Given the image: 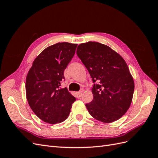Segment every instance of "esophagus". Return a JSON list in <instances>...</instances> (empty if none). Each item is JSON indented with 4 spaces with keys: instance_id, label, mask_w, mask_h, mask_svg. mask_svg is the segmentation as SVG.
<instances>
[{
    "instance_id": "34e87169",
    "label": "esophagus",
    "mask_w": 158,
    "mask_h": 158,
    "mask_svg": "<svg viewBox=\"0 0 158 158\" xmlns=\"http://www.w3.org/2000/svg\"><path fill=\"white\" fill-rule=\"evenodd\" d=\"M76 96H77V98H80L82 95V92H76Z\"/></svg>"
}]
</instances>
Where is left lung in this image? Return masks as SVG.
<instances>
[{"label": "left lung", "mask_w": 158, "mask_h": 158, "mask_svg": "<svg viewBox=\"0 0 158 158\" xmlns=\"http://www.w3.org/2000/svg\"><path fill=\"white\" fill-rule=\"evenodd\" d=\"M76 54L94 83L93 100L85 104L89 113L103 123L118 120L130 107L135 89L126 62L109 47L98 42L79 45Z\"/></svg>", "instance_id": "obj_1"}]
</instances>
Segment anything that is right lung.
<instances>
[{"mask_svg": "<svg viewBox=\"0 0 158 158\" xmlns=\"http://www.w3.org/2000/svg\"><path fill=\"white\" fill-rule=\"evenodd\" d=\"M77 45L63 42L47 47L28 72L26 82L28 103L33 113L45 123L56 124L66 120L76 101L67 88L61 89L60 85Z\"/></svg>", "mask_w": 158, "mask_h": 158, "instance_id": "right-lung-1", "label": "right lung"}]
</instances>
